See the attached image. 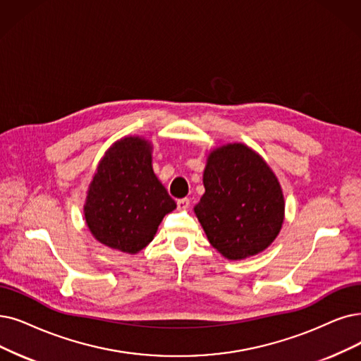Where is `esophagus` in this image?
I'll list each match as a JSON object with an SVG mask.
<instances>
[{"label": "esophagus", "instance_id": "esophagus-1", "mask_svg": "<svg viewBox=\"0 0 361 361\" xmlns=\"http://www.w3.org/2000/svg\"><path fill=\"white\" fill-rule=\"evenodd\" d=\"M190 207V198H180L178 200V209L179 210H186Z\"/></svg>", "mask_w": 361, "mask_h": 361}]
</instances>
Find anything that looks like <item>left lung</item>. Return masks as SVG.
<instances>
[{
    "instance_id": "1",
    "label": "left lung",
    "mask_w": 361,
    "mask_h": 361,
    "mask_svg": "<svg viewBox=\"0 0 361 361\" xmlns=\"http://www.w3.org/2000/svg\"><path fill=\"white\" fill-rule=\"evenodd\" d=\"M204 194L194 206L209 243L229 261L268 249L284 222V195L276 173L241 142L209 151Z\"/></svg>"
}]
</instances>
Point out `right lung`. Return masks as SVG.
Returning a JSON list of instances; mask_svg holds the SVG:
<instances>
[{"label": "right lung", "instance_id": "right-lung-1", "mask_svg": "<svg viewBox=\"0 0 361 361\" xmlns=\"http://www.w3.org/2000/svg\"><path fill=\"white\" fill-rule=\"evenodd\" d=\"M152 143L124 136L100 158L84 201V219L104 246L136 255L154 240L176 203L152 169Z\"/></svg>", "mask_w": 361, "mask_h": 361}]
</instances>
